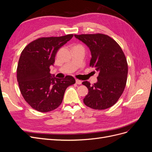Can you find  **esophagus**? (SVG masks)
<instances>
[{"label": "esophagus", "mask_w": 152, "mask_h": 152, "mask_svg": "<svg viewBox=\"0 0 152 152\" xmlns=\"http://www.w3.org/2000/svg\"><path fill=\"white\" fill-rule=\"evenodd\" d=\"M76 84H79V85H80V84H82V81L81 80H78V79H76Z\"/></svg>", "instance_id": "1"}]
</instances>
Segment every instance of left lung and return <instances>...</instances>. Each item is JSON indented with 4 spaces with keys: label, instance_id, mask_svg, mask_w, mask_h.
<instances>
[{
    "label": "left lung",
    "instance_id": "8db88e82",
    "mask_svg": "<svg viewBox=\"0 0 152 152\" xmlns=\"http://www.w3.org/2000/svg\"><path fill=\"white\" fill-rule=\"evenodd\" d=\"M74 36L89 48L90 66L99 72L96 83L91 86L87 81L82 82L89 90L84 98V104L95 110L112 107L121 96L127 82V63L121 48L104 34Z\"/></svg>",
    "mask_w": 152,
    "mask_h": 152
}]
</instances>
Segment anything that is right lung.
Here are the masks:
<instances>
[{
	"label": "right lung",
	"instance_id": "right-lung-1",
	"mask_svg": "<svg viewBox=\"0 0 152 152\" xmlns=\"http://www.w3.org/2000/svg\"><path fill=\"white\" fill-rule=\"evenodd\" d=\"M73 37L69 34L58 37H43L30 42L21 52L17 68V80L21 93L31 108L48 112L62 103L68 86L75 83L67 75L58 79L50 73L59 49Z\"/></svg>",
	"mask_w": 152,
	"mask_h": 152
}]
</instances>
